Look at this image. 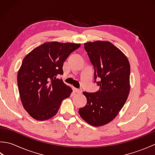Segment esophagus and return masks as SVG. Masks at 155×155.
<instances>
[{"label": "esophagus", "mask_w": 155, "mask_h": 155, "mask_svg": "<svg viewBox=\"0 0 155 155\" xmlns=\"http://www.w3.org/2000/svg\"><path fill=\"white\" fill-rule=\"evenodd\" d=\"M74 91H75V93H77V94H81V93H82L81 89H77V88H75Z\"/></svg>", "instance_id": "obj_1"}]
</instances>
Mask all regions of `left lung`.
<instances>
[{"label": "left lung", "mask_w": 155, "mask_h": 155, "mask_svg": "<svg viewBox=\"0 0 155 155\" xmlns=\"http://www.w3.org/2000/svg\"><path fill=\"white\" fill-rule=\"evenodd\" d=\"M94 68V83L99 89L83 92L87 104L78 110L81 117L94 127L103 126L117 116L130 92V63L119 48L110 42L97 41L84 44Z\"/></svg>", "instance_id": "left-lung-1"}]
</instances>
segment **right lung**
Wrapping results in <instances>:
<instances>
[{"label":"right lung","mask_w":155,"mask_h":155,"mask_svg":"<svg viewBox=\"0 0 155 155\" xmlns=\"http://www.w3.org/2000/svg\"><path fill=\"white\" fill-rule=\"evenodd\" d=\"M81 44L47 42L26 56L18 71V92L22 106L31 117L45 120L57 113L62 101L70 97L72 88L58 74L71 52Z\"/></svg>","instance_id":"right-lung-1"}]
</instances>
